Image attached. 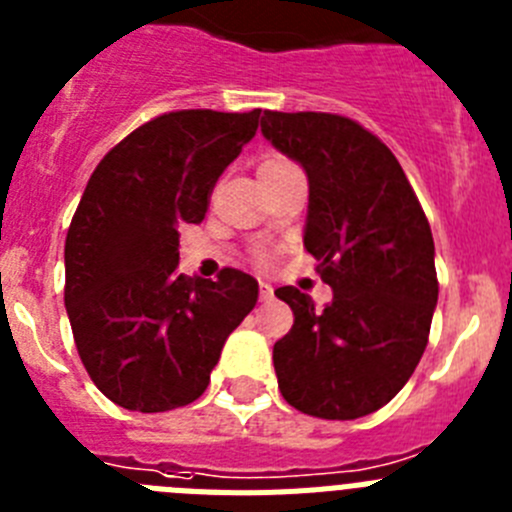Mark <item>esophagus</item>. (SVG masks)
I'll use <instances>...</instances> for the list:
<instances>
[{
    "label": "esophagus",
    "mask_w": 512,
    "mask_h": 512,
    "mask_svg": "<svg viewBox=\"0 0 512 512\" xmlns=\"http://www.w3.org/2000/svg\"><path fill=\"white\" fill-rule=\"evenodd\" d=\"M259 292H261V300H271L274 297V287L269 282H259Z\"/></svg>",
    "instance_id": "obj_1"
}]
</instances>
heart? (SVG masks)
I'll return each instance as SVG.
<instances>
[{"label": "heart", "instance_id": "1", "mask_svg": "<svg viewBox=\"0 0 512 512\" xmlns=\"http://www.w3.org/2000/svg\"><path fill=\"white\" fill-rule=\"evenodd\" d=\"M279 164H287V161H282V158H271V161L261 164V169H269V166H279Z\"/></svg>", "mask_w": 512, "mask_h": 512}]
</instances>
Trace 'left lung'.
<instances>
[{
    "instance_id": "left-lung-1",
    "label": "left lung",
    "mask_w": 512,
    "mask_h": 512,
    "mask_svg": "<svg viewBox=\"0 0 512 512\" xmlns=\"http://www.w3.org/2000/svg\"><path fill=\"white\" fill-rule=\"evenodd\" d=\"M261 133L305 169L302 241L333 289L323 312L300 289H277L295 312L274 343L279 390L315 418H361L405 387L428 343L438 302L431 225L397 158L359 122L266 110Z\"/></svg>"
}]
</instances>
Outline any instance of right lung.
<instances>
[{
    "label": "right lung",
    "mask_w": 512,
    "mask_h": 512,
    "mask_svg": "<svg viewBox=\"0 0 512 512\" xmlns=\"http://www.w3.org/2000/svg\"><path fill=\"white\" fill-rule=\"evenodd\" d=\"M261 110L169 112L99 161L66 235V312L84 369L104 397L138 413L194 402L259 282L223 269L184 277L179 228L256 135Z\"/></svg>",
    "instance_id": "right-lung-1"
}]
</instances>
